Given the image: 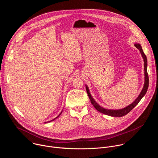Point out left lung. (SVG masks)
<instances>
[{
  "instance_id": "left-lung-1",
  "label": "left lung",
  "mask_w": 158,
  "mask_h": 158,
  "mask_svg": "<svg viewBox=\"0 0 158 158\" xmlns=\"http://www.w3.org/2000/svg\"><path fill=\"white\" fill-rule=\"evenodd\" d=\"M134 46L136 47L138 49H139V51L141 52V54L144 60V84L143 86V88L142 89V91L141 92V93L139 94V96L136 99V100L134 101V102L132 103H131V104H129V106H127V107L121 109H117V110H113V109H105L101 106H100L93 99V98L92 97L91 93L89 92V89L88 88V87L85 85V88H86V91L88 94V96L90 99V101H91L92 104L93 105V106L96 108V109L97 110H98L99 112H101V113H103L104 114L110 116H112V117H122L124 116L125 115H126L127 114H128L129 112L136 106L139 102L141 100V99L144 97V96L146 94L148 89V86H149V77H148V72H147V66H148V61H147V57L145 55V54L144 53L143 49L141 48V46L139 44H134Z\"/></svg>"
}]
</instances>
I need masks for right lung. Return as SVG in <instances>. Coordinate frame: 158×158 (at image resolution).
Listing matches in <instances>:
<instances>
[{"label":"right lung","instance_id":"add662e5","mask_svg":"<svg viewBox=\"0 0 158 158\" xmlns=\"http://www.w3.org/2000/svg\"><path fill=\"white\" fill-rule=\"evenodd\" d=\"M62 112H60V114H59V116H57V117H56V118H54V119H52V120H51V121H49V122H51V121H54V120H55V119H56V118H58V117H59V116H60V114H61V113H62ZM47 123H48V122H47Z\"/></svg>","mask_w":158,"mask_h":158}]
</instances>
